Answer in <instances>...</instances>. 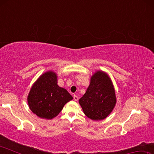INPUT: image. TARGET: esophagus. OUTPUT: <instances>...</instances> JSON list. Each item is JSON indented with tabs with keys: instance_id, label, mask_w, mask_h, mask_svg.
Here are the masks:
<instances>
[{
	"instance_id": "34e87169",
	"label": "esophagus",
	"mask_w": 154,
	"mask_h": 154,
	"mask_svg": "<svg viewBox=\"0 0 154 154\" xmlns=\"http://www.w3.org/2000/svg\"><path fill=\"white\" fill-rule=\"evenodd\" d=\"M73 98H74V100H75V101H77L78 100V99H79V98H78V96H77V95H74V96H73Z\"/></svg>"
}]
</instances>
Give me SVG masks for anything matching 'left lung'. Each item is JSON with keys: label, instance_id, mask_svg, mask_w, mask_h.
I'll list each match as a JSON object with an SVG mask.
<instances>
[{"label": "left lung", "instance_id": "8db88e82", "mask_svg": "<svg viewBox=\"0 0 154 154\" xmlns=\"http://www.w3.org/2000/svg\"><path fill=\"white\" fill-rule=\"evenodd\" d=\"M79 103L88 118L97 121L106 118L116 103L114 88L108 75L103 71L94 74L86 92Z\"/></svg>", "mask_w": 154, "mask_h": 154}]
</instances>
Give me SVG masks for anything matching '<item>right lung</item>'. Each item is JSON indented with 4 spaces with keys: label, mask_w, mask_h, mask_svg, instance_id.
I'll use <instances>...</instances> for the list:
<instances>
[{
    "label": "right lung",
    "mask_w": 154,
    "mask_h": 154,
    "mask_svg": "<svg viewBox=\"0 0 154 154\" xmlns=\"http://www.w3.org/2000/svg\"><path fill=\"white\" fill-rule=\"evenodd\" d=\"M72 97L66 90L57 84V76L52 71L41 75L32 85L28 96L30 110L41 118L51 119L58 116L65 104Z\"/></svg>",
    "instance_id": "right-lung-1"
}]
</instances>
